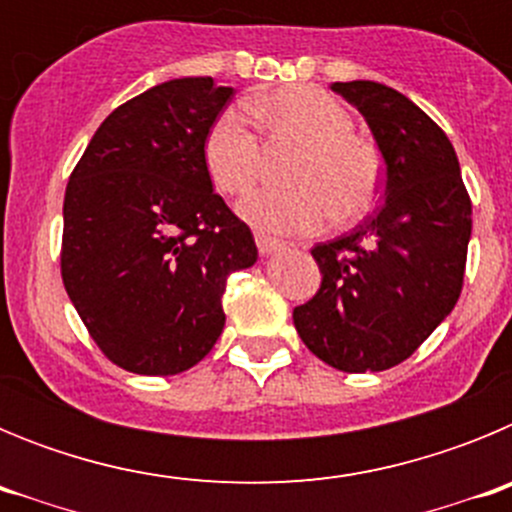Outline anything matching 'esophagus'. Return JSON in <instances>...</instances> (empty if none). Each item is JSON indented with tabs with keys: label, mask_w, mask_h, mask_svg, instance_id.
I'll return each mask as SVG.
<instances>
[{
	"label": "esophagus",
	"mask_w": 512,
	"mask_h": 512,
	"mask_svg": "<svg viewBox=\"0 0 512 512\" xmlns=\"http://www.w3.org/2000/svg\"><path fill=\"white\" fill-rule=\"evenodd\" d=\"M256 246H259L261 256H271V253L284 251V248H287V243L277 241V238H271V235L259 233V235H256Z\"/></svg>",
	"instance_id": "34e87169"
}]
</instances>
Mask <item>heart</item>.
I'll return each instance as SVG.
<instances>
[{
	"label": "heart",
	"instance_id": "b5f03b06",
	"mask_svg": "<svg viewBox=\"0 0 512 512\" xmlns=\"http://www.w3.org/2000/svg\"><path fill=\"white\" fill-rule=\"evenodd\" d=\"M251 112L269 148L300 146L287 182L292 189H266L241 202L238 212L261 233L297 235L318 230L333 212L354 223L379 200L382 164L372 143L354 135V117L338 99L318 87H282L253 97ZM202 164L212 187L241 197L259 184L266 151L246 117L228 110L210 125L202 143Z\"/></svg>",
	"mask_w": 512,
	"mask_h": 512
}]
</instances>
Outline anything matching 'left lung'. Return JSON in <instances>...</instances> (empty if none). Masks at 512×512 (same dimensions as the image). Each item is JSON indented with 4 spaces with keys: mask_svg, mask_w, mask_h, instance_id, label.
<instances>
[{
    "mask_svg": "<svg viewBox=\"0 0 512 512\" xmlns=\"http://www.w3.org/2000/svg\"><path fill=\"white\" fill-rule=\"evenodd\" d=\"M382 151L384 202L336 241L318 243L323 282L292 318L312 354L348 374L408 359L454 310L464 284L472 200L451 140L405 94L336 81Z\"/></svg>",
    "mask_w": 512,
    "mask_h": 512,
    "instance_id": "left-lung-1",
    "label": "left lung"
}]
</instances>
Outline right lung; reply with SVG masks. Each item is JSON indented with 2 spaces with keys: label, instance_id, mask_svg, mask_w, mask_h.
Instances as JSON below:
<instances>
[{
  "label": "right lung",
  "instance_id": "add662e5",
  "mask_svg": "<svg viewBox=\"0 0 512 512\" xmlns=\"http://www.w3.org/2000/svg\"><path fill=\"white\" fill-rule=\"evenodd\" d=\"M233 87L184 76L120 104L63 197L61 277L102 354L133 374L192 369L223 333L225 282L259 251L202 164Z\"/></svg>",
  "mask_w": 512,
  "mask_h": 512
}]
</instances>
